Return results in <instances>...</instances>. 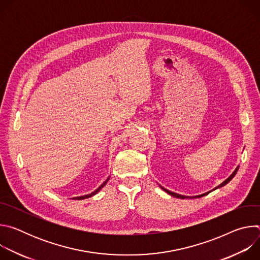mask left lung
Listing matches in <instances>:
<instances>
[{"label": "left lung", "mask_w": 260, "mask_h": 260, "mask_svg": "<svg viewBox=\"0 0 260 260\" xmlns=\"http://www.w3.org/2000/svg\"><path fill=\"white\" fill-rule=\"evenodd\" d=\"M238 170H239V167H237V169L234 171V173L225 180V181H223V182H222L220 185H219V186H217L216 188H214L213 190H215V189H217V188H220V187H222V186H224V185H226L234 177H235V175L237 174V172H238ZM159 187L164 190V191H166L168 194H170V196H172V197H174V198H178V199H194V198H202V197H204V196H207V194H209L211 191H209V192H206V193H203V194H201V196H196V197H185V196H181V194H178V193H175V192H172V191H170V190H168V189H166V188H164L162 186H160V185H159Z\"/></svg>", "instance_id": "8db88e82"}]
</instances>
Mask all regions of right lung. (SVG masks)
Returning <instances> with one entry per match:
<instances>
[{
  "mask_svg": "<svg viewBox=\"0 0 260 260\" xmlns=\"http://www.w3.org/2000/svg\"><path fill=\"white\" fill-rule=\"evenodd\" d=\"M109 178H110V177H109ZM109 178H108V179H107V180H106V181H105V182H104V183L101 185V186H100L99 188H96V189H95L93 192H91V193H89V194H86V196H82V197L73 198L72 200H78V201H80V200H85V199H88V198H91V197H93L94 194H96V193H98V192H99V191H100V190H101V189H102V188L105 186V185H106V184H107V182H108V180H109Z\"/></svg>",
  "mask_w": 260,
  "mask_h": 260,
  "instance_id": "1",
  "label": "right lung"
}]
</instances>
